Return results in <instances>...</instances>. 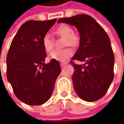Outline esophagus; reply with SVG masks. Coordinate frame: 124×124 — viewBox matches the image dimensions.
Here are the masks:
<instances>
[{"instance_id": "1", "label": "esophagus", "mask_w": 124, "mask_h": 124, "mask_svg": "<svg viewBox=\"0 0 124 124\" xmlns=\"http://www.w3.org/2000/svg\"><path fill=\"white\" fill-rule=\"evenodd\" d=\"M67 64V62H63V63H61V66H64L65 65Z\"/></svg>"}]
</instances>
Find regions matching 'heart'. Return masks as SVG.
Returning <instances> with one entry per match:
<instances>
[{"label":"heart","instance_id":"b5f03b06","mask_svg":"<svg viewBox=\"0 0 124 124\" xmlns=\"http://www.w3.org/2000/svg\"><path fill=\"white\" fill-rule=\"evenodd\" d=\"M55 34L58 36L65 38L64 46L77 47L80 42L79 36L73 32L72 28L68 25L62 24L55 30ZM43 46L46 52H49L54 48V42L52 40L49 34H45L43 38ZM74 54L71 48H65L64 50H54L49 55L50 59L56 60L58 61L63 62L70 58Z\"/></svg>","mask_w":124,"mask_h":124}]
</instances>
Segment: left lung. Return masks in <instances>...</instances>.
Masks as SVG:
<instances>
[{"label":"left lung","mask_w":124,"mask_h":124,"mask_svg":"<svg viewBox=\"0 0 124 124\" xmlns=\"http://www.w3.org/2000/svg\"><path fill=\"white\" fill-rule=\"evenodd\" d=\"M58 23H65L77 27L80 45L70 63L74 72L72 77L77 94L82 99L93 102L102 98L114 78L115 56L107 33L93 17L78 14L63 18ZM84 61L77 65L73 60Z\"/></svg>","instance_id":"8db88e82"}]
</instances>
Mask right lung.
Here are the masks:
<instances>
[{
	"label": "right lung",
	"instance_id": "right-lung-1",
	"mask_svg": "<svg viewBox=\"0 0 124 124\" xmlns=\"http://www.w3.org/2000/svg\"><path fill=\"white\" fill-rule=\"evenodd\" d=\"M56 21H28L12 40L7 56V78L14 94L27 105L38 106L51 97L61 73L56 60L45 63L47 56L43 38Z\"/></svg>",
	"mask_w": 124,
	"mask_h": 124
}]
</instances>
